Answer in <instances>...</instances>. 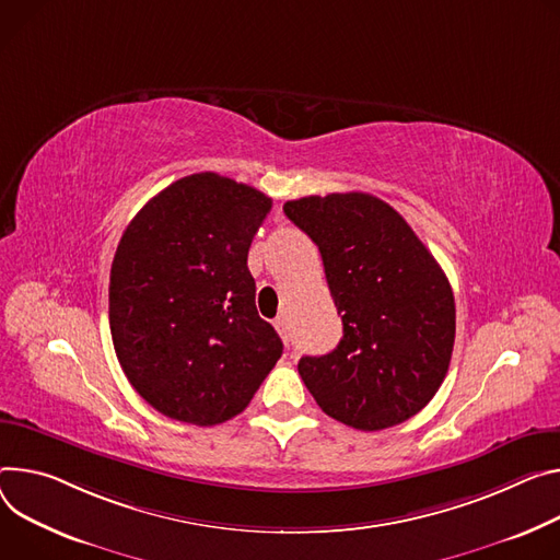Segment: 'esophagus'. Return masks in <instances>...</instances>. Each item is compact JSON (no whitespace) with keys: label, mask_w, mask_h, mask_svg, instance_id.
<instances>
[{"label":"esophagus","mask_w":560,"mask_h":560,"mask_svg":"<svg viewBox=\"0 0 560 560\" xmlns=\"http://www.w3.org/2000/svg\"><path fill=\"white\" fill-rule=\"evenodd\" d=\"M275 328H277V332L281 335L283 343L288 346V343H290V332H288V322H285V317H277V319H275Z\"/></svg>","instance_id":"obj_1"}]
</instances>
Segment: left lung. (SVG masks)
<instances>
[{
  "instance_id": "1",
  "label": "left lung",
  "mask_w": 560,
  "mask_h": 560,
  "mask_svg": "<svg viewBox=\"0 0 560 560\" xmlns=\"http://www.w3.org/2000/svg\"><path fill=\"white\" fill-rule=\"evenodd\" d=\"M285 217L322 252L343 337L299 375L322 411L346 427L382 431L433 399L455 341L446 275L390 206L364 191L288 200Z\"/></svg>"
}]
</instances>
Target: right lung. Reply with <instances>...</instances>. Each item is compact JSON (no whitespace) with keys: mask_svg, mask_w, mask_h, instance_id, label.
<instances>
[{"mask_svg":"<svg viewBox=\"0 0 560 560\" xmlns=\"http://www.w3.org/2000/svg\"><path fill=\"white\" fill-rule=\"evenodd\" d=\"M270 208L264 191L202 172L165 187L127 225L109 277L112 339L129 384L159 413L221 424L281 358L247 270Z\"/></svg>","mask_w":560,"mask_h":560,"instance_id":"add662e5","label":"right lung"}]
</instances>
